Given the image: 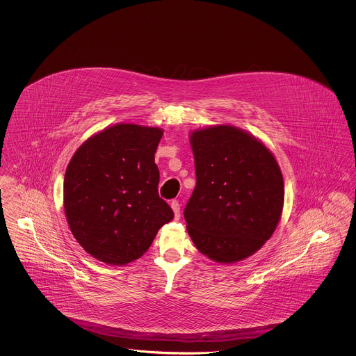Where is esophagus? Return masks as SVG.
I'll use <instances>...</instances> for the list:
<instances>
[{"label":"esophagus","instance_id":"obj_1","mask_svg":"<svg viewBox=\"0 0 356 356\" xmlns=\"http://www.w3.org/2000/svg\"><path fill=\"white\" fill-rule=\"evenodd\" d=\"M170 208H172V211H173V213H175V219L179 220V219H180V204H179V202L173 200V202L170 203Z\"/></svg>","mask_w":356,"mask_h":356}]
</instances>
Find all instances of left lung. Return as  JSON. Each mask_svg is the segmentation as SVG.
I'll return each instance as SVG.
<instances>
[{
  "mask_svg": "<svg viewBox=\"0 0 356 356\" xmlns=\"http://www.w3.org/2000/svg\"><path fill=\"white\" fill-rule=\"evenodd\" d=\"M196 186L184 209L196 248L222 264L240 261L271 238L283 212L284 181L273 153L234 125L189 135Z\"/></svg>",
  "mask_w": 356,
  "mask_h": 356,
  "instance_id": "8db88e82",
  "label": "left lung"
}]
</instances>
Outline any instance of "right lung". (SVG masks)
<instances>
[{
    "instance_id": "right-lung-1",
    "label": "right lung",
    "mask_w": 356,
    "mask_h": 356,
    "mask_svg": "<svg viewBox=\"0 0 356 356\" xmlns=\"http://www.w3.org/2000/svg\"><path fill=\"white\" fill-rule=\"evenodd\" d=\"M163 129L120 122L90 136L69 161L64 211L85 251L109 266H125L148 251L173 219L160 199L154 153Z\"/></svg>"
}]
</instances>
